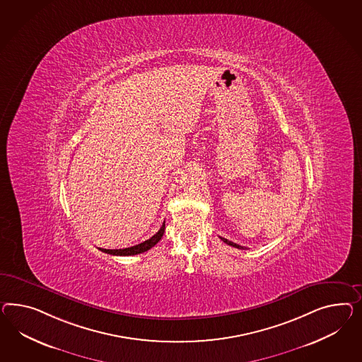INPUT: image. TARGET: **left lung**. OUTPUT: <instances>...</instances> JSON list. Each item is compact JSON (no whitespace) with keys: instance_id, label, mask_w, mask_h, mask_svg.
Segmentation results:
<instances>
[{"instance_id":"obj_1","label":"left lung","mask_w":362,"mask_h":362,"mask_svg":"<svg viewBox=\"0 0 362 362\" xmlns=\"http://www.w3.org/2000/svg\"><path fill=\"white\" fill-rule=\"evenodd\" d=\"M223 241H224L225 244L230 245V246H233V247H237V249H245L244 246H240L238 244H235V243H232V241H229V240H226L224 237H220Z\"/></svg>"}]
</instances>
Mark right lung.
<instances>
[{
    "label": "right lung",
    "instance_id": "add662e5",
    "mask_svg": "<svg viewBox=\"0 0 362 362\" xmlns=\"http://www.w3.org/2000/svg\"><path fill=\"white\" fill-rule=\"evenodd\" d=\"M165 233V223L160 226V229L156 232V235H153L151 238H148L146 241L141 243V244L130 246V247H125V249H101V252L107 253L112 255H136L139 253L147 252L148 249H151L154 245L159 243V240L162 238V235Z\"/></svg>",
    "mask_w": 362,
    "mask_h": 362
}]
</instances>
